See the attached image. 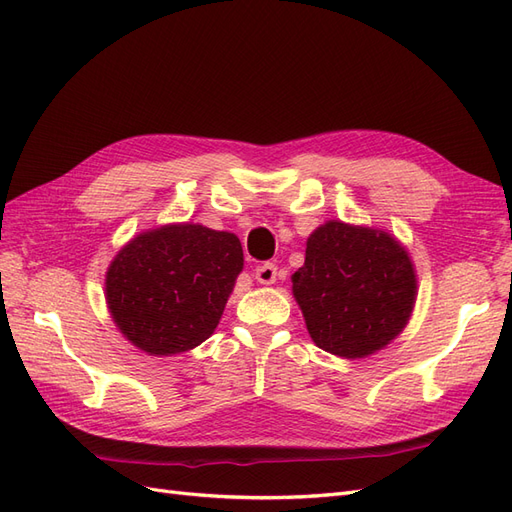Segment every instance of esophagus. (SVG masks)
Wrapping results in <instances>:
<instances>
[{
  "instance_id": "esophagus-1",
  "label": "esophagus",
  "mask_w": 512,
  "mask_h": 512,
  "mask_svg": "<svg viewBox=\"0 0 512 512\" xmlns=\"http://www.w3.org/2000/svg\"><path fill=\"white\" fill-rule=\"evenodd\" d=\"M275 277H277V267L273 262H262L260 267H256V280L260 284H273Z\"/></svg>"
}]
</instances>
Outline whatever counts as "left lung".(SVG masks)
Instances as JSON below:
<instances>
[{
  "label": "left lung",
  "instance_id": "1",
  "mask_svg": "<svg viewBox=\"0 0 512 512\" xmlns=\"http://www.w3.org/2000/svg\"><path fill=\"white\" fill-rule=\"evenodd\" d=\"M292 292L318 348L361 359L406 327L416 275L410 256L391 235L333 220L307 239Z\"/></svg>",
  "mask_w": 512,
  "mask_h": 512
}]
</instances>
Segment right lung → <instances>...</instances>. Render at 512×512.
I'll return each mask as SVG.
<instances>
[{
	"instance_id": "obj_1",
	"label": "right lung",
	"mask_w": 512,
	"mask_h": 512,
	"mask_svg": "<svg viewBox=\"0 0 512 512\" xmlns=\"http://www.w3.org/2000/svg\"><path fill=\"white\" fill-rule=\"evenodd\" d=\"M243 269L232 232L175 224L132 239L106 273V303L119 331L149 354L185 352L218 327Z\"/></svg>"
}]
</instances>
